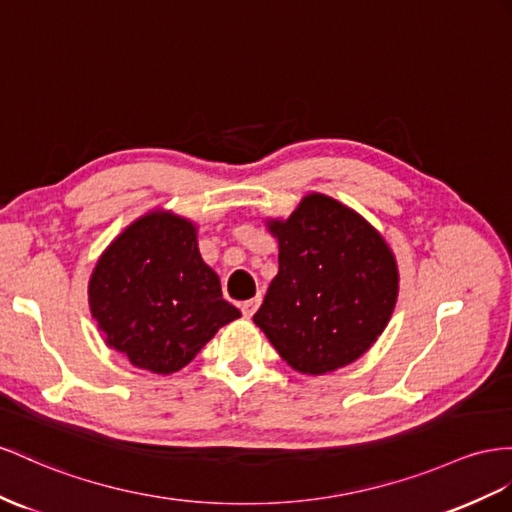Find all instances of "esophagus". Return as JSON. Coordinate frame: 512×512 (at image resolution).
Masks as SVG:
<instances>
[{"label": "esophagus", "instance_id": "1", "mask_svg": "<svg viewBox=\"0 0 512 512\" xmlns=\"http://www.w3.org/2000/svg\"><path fill=\"white\" fill-rule=\"evenodd\" d=\"M259 305H261V298H251V300H244L240 307H242V313L246 318H253V313L257 311Z\"/></svg>", "mask_w": 512, "mask_h": 512}]
</instances>
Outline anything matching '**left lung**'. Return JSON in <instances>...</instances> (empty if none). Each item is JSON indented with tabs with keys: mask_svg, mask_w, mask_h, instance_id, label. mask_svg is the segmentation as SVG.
I'll return each instance as SVG.
<instances>
[{
	"mask_svg": "<svg viewBox=\"0 0 512 512\" xmlns=\"http://www.w3.org/2000/svg\"><path fill=\"white\" fill-rule=\"evenodd\" d=\"M279 272L253 322L300 374L322 376L368 352L396 309L391 246L355 209L311 192L287 218H266Z\"/></svg>",
	"mask_w": 512,
	"mask_h": 512,
	"instance_id": "left-lung-1",
	"label": "left lung"
}]
</instances>
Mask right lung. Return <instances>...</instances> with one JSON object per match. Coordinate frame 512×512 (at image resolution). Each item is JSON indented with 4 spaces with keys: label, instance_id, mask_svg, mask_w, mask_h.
<instances>
[{
    "label": "right lung",
    "instance_id": "1",
    "mask_svg": "<svg viewBox=\"0 0 512 512\" xmlns=\"http://www.w3.org/2000/svg\"><path fill=\"white\" fill-rule=\"evenodd\" d=\"M88 307L108 348L162 376L186 368L242 316L201 257L199 227L162 207L129 222L99 255Z\"/></svg>",
    "mask_w": 512,
    "mask_h": 512
}]
</instances>
